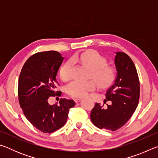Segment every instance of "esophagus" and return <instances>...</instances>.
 <instances>
[{
    "label": "esophagus",
    "mask_w": 158,
    "mask_h": 158,
    "mask_svg": "<svg viewBox=\"0 0 158 158\" xmlns=\"http://www.w3.org/2000/svg\"><path fill=\"white\" fill-rule=\"evenodd\" d=\"M81 98H77L74 99V102H75L76 103H77V102H79L81 101Z\"/></svg>",
    "instance_id": "34e87169"
}]
</instances>
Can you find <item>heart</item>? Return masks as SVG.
<instances>
[{
	"mask_svg": "<svg viewBox=\"0 0 158 158\" xmlns=\"http://www.w3.org/2000/svg\"><path fill=\"white\" fill-rule=\"evenodd\" d=\"M73 63H79L89 68L90 76L95 80L99 86L105 88L112 84L115 79L114 68L107 65V60L100 53L95 50H87L77 53L72 57ZM73 63L68 61L63 65L60 70V76L64 81L68 80L71 77ZM95 84L93 80L81 81L73 80L68 85V93L73 97H83L87 93L95 89Z\"/></svg>",
	"mask_w": 158,
	"mask_h": 158,
	"instance_id": "heart-1",
	"label": "heart"
}]
</instances>
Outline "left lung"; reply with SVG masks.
Masks as SVG:
<instances>
[{
    "label": "left lung",
    "mask_w": 158,
    "mask_h": 158,
    "mask_svg": "<svg viewBox=\"0 0 158 158\" xmlns=\"http://www.w3.org/2000/svg\"><path fill=\"white\" fill-rule=\"evenodd\" d=\"M114 63L116 77L114 84L106 90V100L110 105L104 108L95 103L90 119L100 129L115 131L126 123L137 107L139 100V81L133 61L123 52H116Z\"/></svg>",
    "instance_id": "left-lung-1"
}]
</instances>
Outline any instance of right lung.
Here are the masks:
<instances>
[{"label":"right lung","instance_id":"right-lung-1","mask_svg":"<svg viewBox=\"0 0 158 158\" xmlns=\"http://www.w3.org/2000/svg\"><path fill=\"white\" fill-rule=\"evenodd\" d=\"M63 59L55 51L35 53L26 61L19 78V101L23 114L35 127L44 133L62 127L69 109L75 105L73 100L67 99H60L59 105L48 102L49 97L58 95L56 75Z\"/></svg>","mask_w":158,"mask_h":158}]
</instances>
